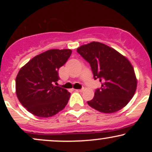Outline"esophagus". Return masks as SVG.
Segmentation results:
<instances>
[{"instance_id":"1","label":"esophagus","mask_w":152,"mask_h":152,"mask_svg":"<svg viewBox=\"0 0 152 152\" xmlns=\"http://www.w3.org/2000/svg\"><path fill=\"white\" fill-rule=\"evenodd\" d=\"M76 91H77V92H83V88H81V89H76Z\"/></svg>"}]
</instances>
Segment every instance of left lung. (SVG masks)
Wrapping results in <instances>:
<instances>
[{
  "label": "left lung",
  "mask_w": 152,
  "mask_h": 152,
  "mask_svg": "<svg viewBox=\"0 0 152 152\" xmlns=\"http://www.w3.org/2000/svg\"><path fill=\"white\" fill-rule=\"evenodd\" d=\"M77 52L90 64L94 79L102 83L92 100L93 109L112 114L127 105L137 90V79L129 61L117 50L100 42L82 45Z\"/></svg>",
  "instance_id": "obj_1"
}]
</instances>
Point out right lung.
<instances>
[{
    "label": "right lung",
    "instance_id": "1",
    "mask_svg": "<svg viewBox=\"0 0 152 152\" xmlns=\"http://www.w3.org/2000/svg\"><path fill=\"white\" fill-rule=\"evenodd\" d=\"M71 53V49L48 50L20 69L15 78V93L28 111L47 118L65 108L71 94L54 83L59 79V68L66 64Z\"/></svg>",
    "mask_w": 152,
    "mask_h": 152
}]
</instances>
